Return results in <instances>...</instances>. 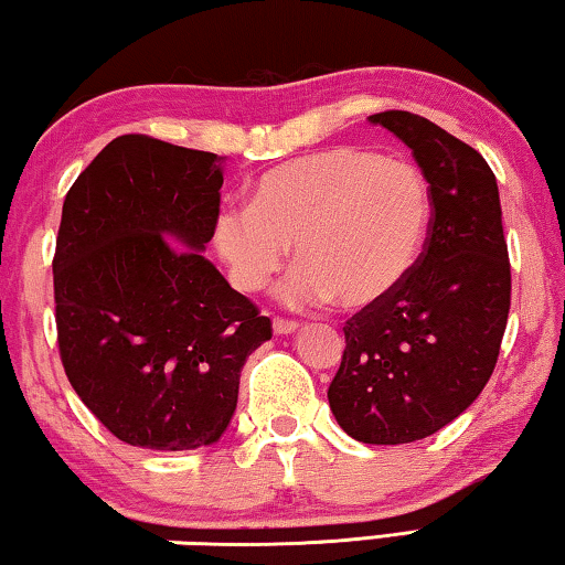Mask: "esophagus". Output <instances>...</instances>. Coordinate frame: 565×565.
Returning a JSON list of instances; mask_svg holds the SVG:
<instances>
[{
  "instance_id": "obj_1",
  "label": "esophagus",
  "mask_w": 565,
  "mask_h": 565,
  "mask_svg": "<svg viewBox=\"0 0 565 565\" xmlns=\"http://www.w3.org/2000/svg\"><path fill=\"white\" fill-rule=\"evenodd\" d=\"M297 330H299V324L291 322V319H281V317L274 319V332L276 334H294Z\"/></svg>"
}]
</instances>
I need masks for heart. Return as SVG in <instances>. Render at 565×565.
<instances>
[{
    "label": "heart",
    "mask_w": 565,
    "mask_h": 565,
    "mask_svg": "<svg viewBox=\"0 0 565 565\" xmlns=\"http://www.w3.org/2000/svg\"><path fill=\"white\" fill-rule=\"evenodd\" d=\"M431 213V190L416 164L337 147L268 170L248 207L217 215L215 246L235 286L258 291L294 243L299 266L279 289L286 305L334 299L363 309L414 274Z\"/></svg>",
    "instance_id": "heart-1"
}]
</instances>
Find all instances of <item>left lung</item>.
<instances>
[{
  "mask_svg": "<svg viewBox=\"0 0 565 565\" xmlns=\"http://www.w3.org/2000/svg\"><path fill=\"white\" fill-rule=\"evenodd\" d=\"M414 151L431 190V231L414 274L344 324L327 398L344 434L411 444L477 401L498 363L510 260L498 180L477 149L408 111L367 116Z\"/></svg>",
  "mask_w": 565,
  "mask_h": 565,
  "instance_id": "left-lung-1",
  "label": "left lung"
}]
</instances>
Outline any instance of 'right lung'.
<instances>
[{"instance_id":"right-lung-1","label":"right lung","mask_w":565,"mask_h":565,"mask_svg":"<svg viewBox=\"0 0 565 565\" xmlns=\"http://www.w3.org/2000/svg\"><path fill=\"white\" fill-rule=\"evenodd\" d=\"M223 157L126 134L63 202L53 258L57 348L73 391L116 439L154 451L215 444L241 367L271 319L202 256Z\"/></svg>"}]
</instances>
